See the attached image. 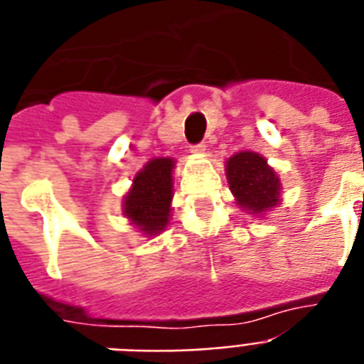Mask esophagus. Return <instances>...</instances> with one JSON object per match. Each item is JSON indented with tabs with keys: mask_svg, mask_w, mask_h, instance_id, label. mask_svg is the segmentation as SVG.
I'll list each match as a JSON object with an SVG mask.
<instances>
[{
	"mask_svg": "<svg viewBox=\"0 0 364 364\" xmlns=\"http://www.w3.org/2000/svg\"><path fill=\"white\" fill-rule=\"evenodd\" d=\"M190 150L193 151V154H205V150H207V144L205 142H199V144H191Z\"/></svg>",
	"mask_w": 364,
	"mask_h": 364,
	"instance_id": "1",
	"label": "esophagus"
}]
</instances>
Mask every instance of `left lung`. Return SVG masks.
<instances>
[{
  "mask_svg": "<svg viewBox=\"0 0 364 364\" xmlns=\"http://www.w3.org/2000/svg\"><path fill=\"white\" fill-rule=\"evenodd\" d=\"M226 173L237 203L252 214L269 210L279 203V178L255 151H239L228 161Z\"/></svg>",
  "mask_w": 364,
  "mask_h": 364,
  "instance_id": "8db88e82",
  "label": "left lung"
}]
</instances>
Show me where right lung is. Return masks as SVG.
<instances>
[{"instance_id": "right-lung-1", "label": "right lung", "mask_w": 364, "mask_h": 364, "mask_svg": "<svg viewBox=\"0 0 364 364\" xmlns=\"http://www.w3.org/2000/svg\"><path fill=\"white\" fill-rule=\"evenodd\" d=\"M173 159H151L134 176L125 197V214L142 232L156 235L167 226L173 199Z\"/></svg>"}]
</instances>
